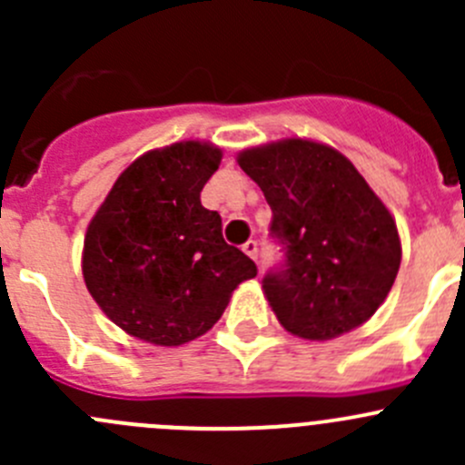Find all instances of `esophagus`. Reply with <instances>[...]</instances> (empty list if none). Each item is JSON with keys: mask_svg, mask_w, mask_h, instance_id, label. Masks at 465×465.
Returning <instances> with one entry per match:
<instances>
[{"mask_svg": "<svg viewBox=\"0 0 465 465\" xmlns=\"http://www.w3.org/2000/svg\"><path fill=\"white\" fill-rule=\"evenodd\" d=\"M242 252H245L247 256H250V259H259V242L256 241H247L245 245H242Z\"/></svg>", "mask_w": 465, "mask_h": 465, "instance_id": "obj_1", "label": "esophagus"}]
</instances>
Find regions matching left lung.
Masks as SVG:
<instances>
[{
	"instance_id": "1",
	"label": "left lung",
	"mask_w": 465,
	"mask_h": 465,
	"mask_svg": "<svg viewBox=\"0 0 465 465\" xmlns=\"http://www.w3.org/2000/svg\"><path fill=\"white\" fill-rule=\"evenodd\" d=\"M272 209L270 236L283 261L262 276L281 326L332 340L364 323L387 299L401 238L387 206L335 148L283 139L238 154Z\"/></svg>"
}]
</instances>
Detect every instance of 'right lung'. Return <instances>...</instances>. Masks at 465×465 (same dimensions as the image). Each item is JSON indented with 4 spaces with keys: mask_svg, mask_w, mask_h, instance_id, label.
Listing matches in <instances>:
<instances>
[{
    "mask_svg": "<svg viewBox=\"0 0 465 465\" xmlns=\"http://www.w3.org/2000/svg\"><path fill=\"white\" fill-rule=\"evenodd\" d=\"M223 153L203 142L150 150L119 175L87 227L83 276L94 302L128 335L180 346L223 317L256 265L223 238L200 191Z\"/></svg>",
    "mask_w": 465,
    "mask_h": 465,
    "instance_id": "obj_1",
    "label": "right lung"
}]
</instances>
